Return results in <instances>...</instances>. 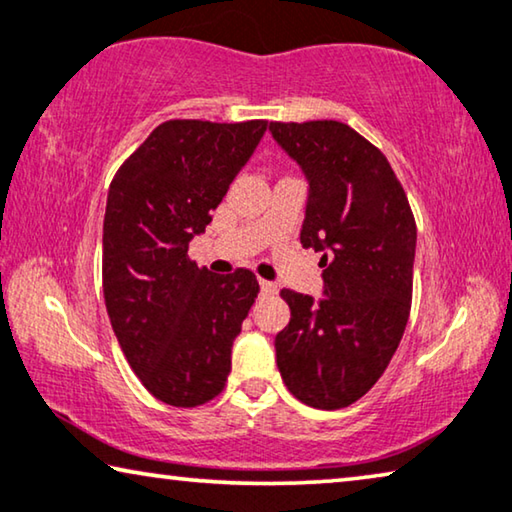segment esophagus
<instances>
[{
    "label": "esophagus",
    "instance_id": "obj_1",
    "mask_svg": "<svg viewBox=\"0 0 512 512\" xmlns=\"http://www.w3.org/2000/svg\"><path fill=\"white\" fill-rule=\"evenodd\" d=\"M258 286H261L263 293H274V290H277V286H274L272 281H265V279H258Z\"/></svg>",
    "mask_w": 512,
    "mask_h": 512
}]
</instances>
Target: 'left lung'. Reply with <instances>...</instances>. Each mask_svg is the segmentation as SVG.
I'll use <instances>...</instances> for the list:
<instances>
[{"mask_svg": "<svg viewBox=\"0 0 512 512\" xmlns=\"http://www.w3.org/2000/svg\"><path fill=\"white\" fill-rule=\"evenodd\" d=\"M309 183L300 242L322 251V295L283 288L290 322L274 338L288 391L341 410L387 371L412 306L416 224L377 148L338 121L270 123Z\"/></svg>", "mask_w": 512, "mask_h": 512, "instance_id": "obj_1", "label": "left lung"}]
</instances>
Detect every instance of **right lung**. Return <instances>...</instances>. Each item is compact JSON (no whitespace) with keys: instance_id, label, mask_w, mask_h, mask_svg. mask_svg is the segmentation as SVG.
<instances>
[{"instance_id":"obj_1","label":"right lung","mask_w":512,"mask_h":512,"mask_svg":"<svg viewBox=\"0 0 512 512\" xmlns=\"http://www.w3.org/2000/svg\"><path fill=\"white\" fill-rule=\"evenodd\" d=\"M267 121H167L121 164L102 224V290L141 384L196 407L222 393L231 348L258 295L254 272L212 274L187 256Z\"/></svg>"}]
</instances>
